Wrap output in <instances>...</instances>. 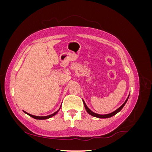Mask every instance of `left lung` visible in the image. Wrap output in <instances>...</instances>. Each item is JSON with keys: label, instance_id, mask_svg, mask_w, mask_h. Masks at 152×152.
<instances>
[{"label": "left lung", "instance_id": "left-lung-1", "mask_svg": "<svg viewBox=\"0 0 152 152\" xmlns=\"http://www.w3.org/2000/svg\"><path fill=\"white\" fill-rule=\"evenodd\" d=\"M129 96H128V98H127V99L126 100V102L124 103V104L121 106V107H119L117 110H116L115 111H114L113 112H112V113H109V114H107V115H99V114L95 113L94 112H92L91 110L88 107H87V105H86V104L85 103V102H84V100H83V103H84V107H85V108H86V111H87V112H88V113H89L90 115H91L92 116L95 117H98V118H106L111 117H112V116L115 115V114H117L118 112H120L121 110L122 109V108L124 107V105L126 104V102H127V99H128V98H129Z\"/></svg>", "mask_w": 152, "mask_h": 152}]
</instances>
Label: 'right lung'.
I'll return each instance as SVG.
<instances>
[{
    "mask_svg": "<svg viewBox=\"0 0 152 152\" xmlns=\"http://www.w3.org/2000/svg\"><path fill=\"white\" fill-rule=\"evenodd\" d=\"M25 113H26L27 115H28L29 116H30L31 117H32V118H35V119H40V120H44V119H47V118H50V117H53V116H54V115H56V113H57V112H58V111L57 112H56L55 113H54L53 114H52V115H48V116H45V117H38V116H35V115H31V114H30V113H27V112H25V111H23Z\"/></svg>",
    "mask_w": 152,
    "mask_h": 152,
    "instance_id": "obj_1",
    "label": "right lung"
}]
</instances>
